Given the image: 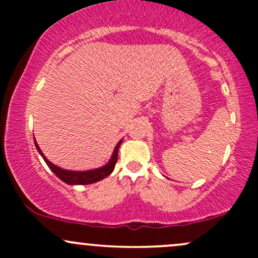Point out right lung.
Segmentation results:
<instances>
[{
  "label": "right lung",
  "mask_w": 258,
  "mask_h": 258,
  "mask_svg": "<svg viewBox=\"0 0 258 258\" xmlns=\"http://www.w3.org/2000/svg\"><path fill=\"white\" fill-rule=\"evenodd\" d=\"M35 141V139H34ZM121 142L122 139L119 141V143L116 144L115 147L114 152H112V155L110 160L108 161V164H105L104 166L98 167V168H93V170H88V171H72V170H64V168L58 167L57 165L52 164L46 156L43 155L42 150L40 149V147L37 146L36 141H35V146H36L37 152L40 153V155L42 156L44 162L47 164V166L52 170V172L60 178L63 182L67 183V184L70 185H79V184H92V183H96L98 180H102L105 177H108L115 168V164L117 161V153H119V148L121 146Z\"/></svg>",
  "instance_id": "1"
}]
</instances>
